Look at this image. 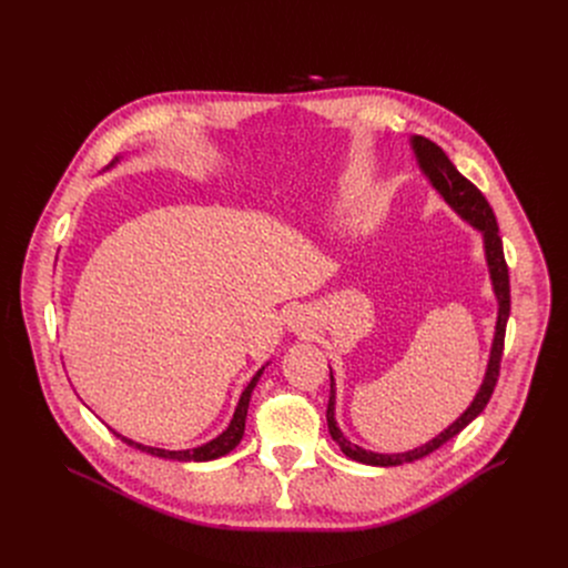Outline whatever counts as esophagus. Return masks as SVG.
Listing matches in <instances>:
<instances>
[{
	"mask_svg": "<svg viewBox=\"0 0 568 568\" xmlns=\"http://www.w3.org/2000/svg\"><path fill=\"white\" fill-rule=\"evenodd\" d=\"M303 321H305V318H303L301 314H294V316H292V321H290L292 331H296V333H298V331H303V328H305V323H303Z\"/></svg>",
	"mask_w": 568,
	"mask_h": 568,
	"instance_id": "1",
	"label": "esophagus"
}]
</instances>
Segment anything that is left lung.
<instances>
[{
  "label": "left lung",
  "instance_id": "1",
  "mask_svg": "<svg viewBox=\"0 0 568 568\" xmlns=\"http://www.w3.org/2000/svg\"><path fill=\"white\" fill-rule=\"evenodd\" d=\"M414 152L418 156V164L423 169V173L429 178L432 186L445 197V202L463 217L467 220L471 226H476L483 233V245H485V258H488V267H490V278L495 285V294L499 301V316H497V331H495V342H493V351H490V362H488V371H485L483 384L474 397V402L467 407V412L454 423L449 425L443 434H438L434 440H429L423 447H416L412 452L404 454H375V452H366L357 445H353L351 440H346V436L342 434V429L337 427L335 420V379L331 373V399H328V429L333 440L342 447V452L364 465H379V467H390V465H402V463H414L432 452H436L438 447H443L447 440H452L456 434H460L485 407L495 393L497 379H499V368H501V355H504V339H506V323L510 316V276H508V265L504 258V245H501V235H499V226H497V217L493 206L488 204V200L483 197V193L467 180L463 178L456 166L449 161V156L443 152L440 145H436L434 141H429L427 136H414L412 139Z\"/></svg>",
  "mask_w": 568,
  "mask_h": 568
}]
</instances>
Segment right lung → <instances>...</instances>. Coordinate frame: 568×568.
I'll return each instance as SVG.
<instances>
[{
    "mask_svg": "<svg viewBox=\"0 0 568 568\" xmlns=\"http://www.w3.org/2000/svg\"><path fill=\"white\" fill-rule=\"evenodd\" d=\"M119 161V159H114ZM114 161L110 166H114ZM263 375V368L252 377V382L247 384V388L242 390L240 399H237V407H235V414L226 427V432H222L217 438H213L211 443L202 445V447H195V449H182V452H169V449H159V447H148V445H139L130 438H123L121 434L112 432L116 438H121L125 445L134 447V449H141L145 454H152V456H159V458H173V460H182V463H189V460H213V458H220L224 454H229L231 449H235V445L242 440V434H245V420H247V409H250V399H252V390L254 386L258 384Z\"/></svg>",
    "mask_w": 568,
    "mask_h": 568,
    "instance_id": "add662e5",
    "label": "right lung"
}]
</instances>
